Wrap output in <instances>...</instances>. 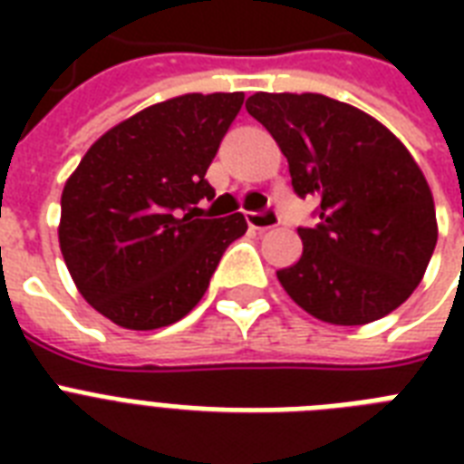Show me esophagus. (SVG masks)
<instances>
[{
  "label": "esophagus",
  "mask_w": 464,
  "mask_h": 464,
  "mask_svg": "<svg viewBox=\"0 0 464 464\" xmlns=\"http://www.w3.org/2000/svg\"><path fill=\"white\" fill-rule=\"evenodd\" d=\"M247 224L257 228V231H267V228H275L279 226V214L275 209H265V211H247Z\"/></svg>",
  "instance_id": "34e87169"
}]
</instances>
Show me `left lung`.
<instances>
[{"instance_id": "8db88e82", "label": "left lung", "mask_w": 464, "mask_h": 464, "mask_svg": "<svg viewBox=\"0 0 464 464\" xmlns=\"http://www.w3.org/2000/svg\"><path fill=\"white\" fill-rule=\"evenodd\" d=\"M247 112L289 160L317 224L301 226L304 255L276 276L305 313L366 324L402 305L439 240L431 189L404 144L353 105L320 93H255Z\"/></svg>"}]
</instances>
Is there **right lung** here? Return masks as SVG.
Masks as SVG:
<instances>
[{
	"label": "right lung",
	"instance_id": "obj_1",
	"mask_svg": "<svg viewBox=\"0 0 464 464\" xmlns=\"http://www.w3.org/2000/svg\"><path fill=\"white\" fill-rule=\"evenodd\" d=\"M243 93H188L137 112L86 151L62 192L60 247L76 289L127 330L178 323L199 304L246 217L207 218V168Z\"/></svg>",
	"mask_w": 464,
	"mask_h": 464
}]
</instances>
